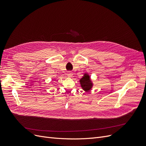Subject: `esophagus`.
<instances>
[{
    "label": "esophagus",
    "instance_id": "obj_1",
    "mask_svg": "<svg viewBox=\"0 0 146 146\" xmlns=\"http://www.w3.org/2000/svg\"><path fill=\"white\" fill-rule=\"evenodd\" d=\"M67 76H68V77H70V78H71L72 76H73V73H72V72H68L67 73Z\"/></svg>",
    "mask_w": 146,
    "mask_h": 146
}]
</instances>
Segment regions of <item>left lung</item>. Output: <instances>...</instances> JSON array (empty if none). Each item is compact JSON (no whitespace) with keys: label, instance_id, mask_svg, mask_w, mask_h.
Listing matches in <instances>:
<instances>
[{"label":"left lung","instance_id":"8db88e82","mask_svg":"<svg viewBox=\"0 0 146 146\" xmlns=\"http://www.w3.org/2000/svg\"><path fill=\"white\" fill-rule=\"evenodd\" d=\"M79 82L80 86L85 92H89L94 86V83L90 79V75L87 73H84L83 77L79 80Z\"/></svg>","mask_w":146,"mask_h":146}]
</instances>
